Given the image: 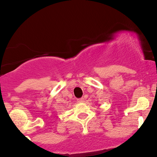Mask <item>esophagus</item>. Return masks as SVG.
<instances>
[{"label": "esophagus", "instance_id": "obj_1", "mask_svg": "<svg viewBox=\"0 0 157 157\" xmlns=\"http://www.w3.org/2000/svg\"><path fill=\"white\" fill-rule=\"evenodd\" d=\"M77 102H84V98H80V99H77Z\"/></svg>", "mask_w": 157, "mask_h": 157}]
</instances>
